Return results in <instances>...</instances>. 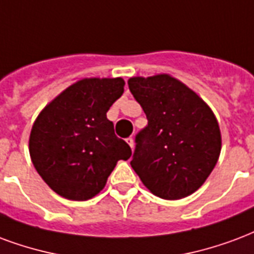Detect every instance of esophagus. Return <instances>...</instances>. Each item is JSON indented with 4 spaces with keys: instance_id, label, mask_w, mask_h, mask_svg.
Returning a JSON list of instances; mask_svg holds the SVG:
<instances>
[{
    "instance_id": "esophagus-1",
    "label": "esophagus",
    "mask_w": 254,
    "mask_h": 254,
    "mask_svg": "<svg viewBox=\"0 0 254 254\" xmlns=\"http://www.w3.org/2000/svg\"><path fill=\"white\" fill-rule=\"evenodd\" d=\"M127 142L129 144V146L133 149V146H134V140H133V137H129V138H127Z\"/></svg>"
}]
</instances>
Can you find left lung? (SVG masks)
<instances>
[{
    "mask_svg": "<svg viewBox=\"0 0 254 254\" xmlns=\"http://www.w3.org/2000/svg\"><path fill=\"white\" fill-rule=\"evenodd\" d=\"M127 84L148 120L136 136L132 168L156 196H189L206 182L221 153L217 118L198 94L170 75L136 76Z\"/></svg>",
    "mask_w": 254,
    "mask_h": 254,
    "instance_id": "obj_1",
    "label": "left lung"
}]
</instances>
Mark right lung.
Here are the masks:
<instances>
[{
	"mask_svg": "<svg viewBox=\"0 0 254 254\" xmlns=\"http://www.w3.org/2000/svg\"><path fill=\"white\" fill-rule=\"evenodd\" d=\"M122 78L78 80L41 110L29 137L32 163L56 194L87 200L132 149L114 134L106 113L124 93Z\"/></svg>",
	"mask_w": 254,
	"mask_h": 254,
	"instance_id": "add662e5",
	"label": "right lung"
}]
</instances>
